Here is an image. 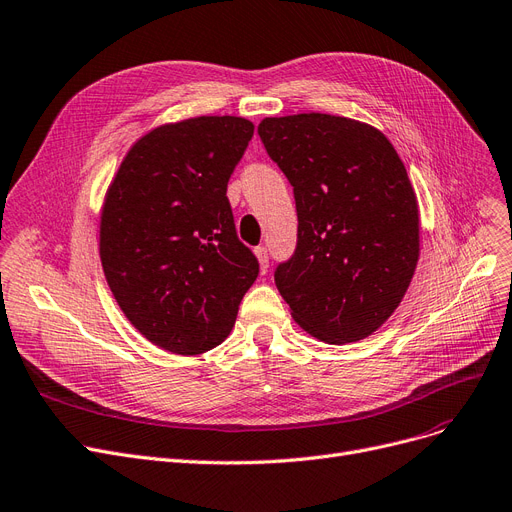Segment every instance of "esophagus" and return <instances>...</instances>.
<instances>
[{"mask_svg": "<svg viewBox=\"0 0 512 512\" xmlns=\"http://www.w3.org/2000/svg\"><path fill=\"white\" fill-rule=\"evenodd\" d=\"M255 257H257V261H259V268H261V272L268 270V265H270L268 249H265V247H255Z\"/></svg>", "mask_w": 512, "mask_h": 512, "instance_id": "1", "label": "esophagus"}]
</instances>
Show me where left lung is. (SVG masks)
Here are the masks:
<instances>
[{"label": "left lung", "mask_w": 512, "mask_h": 512, "mask_svg": "<svg viewBox=\"0 0 512 512\" xmlns=\"http://www.w3.org/2000/svg\"><path fill=\"white\" fill-rule=\"evenodd\" d=\"M265 150L295 190L297 251L274 274L293 320L330 345L379 330L412 282L418 201L383 131L349 117H265Z\"/></svg>", "instance_id": "1"}]
</instances>
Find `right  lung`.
Returning a JSON list of instances; mask_svg holds the SVG:
<instances>
[{"label":"right lung","instance_id":"add662e5","mask_svg":"<svg viewBox=\"0 0 512 512\" xmlns=\"http://www.w3.org/2000/svg\"><path fill=\"white\" fill-rule=\"evenodd\" d=\"M242 117L163 123L133 142L100 213V261L152 345L198 355L224 341L259 274L236 236L228 180L253 138Z\"/></svg>","mask_w":512,"mask_h":512}]
</instances>
